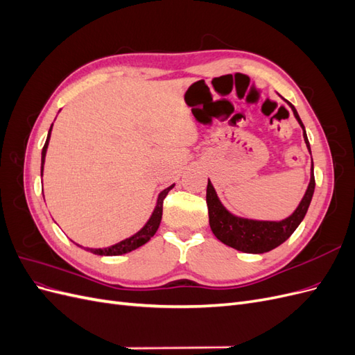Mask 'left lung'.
Here are the masks:
<instances>
[{
	"instance_id": "obj_1",
	"label": "left lung",
	"mask_w": 355,
	"mask_h": 355,
	"mask_svg": "<svg viewBox=\"0 0 355 355\" xmlns=\"http://www.w3.org/2000/svg\"><path fill=\"white\" fill-rule=\"evenodd\" d=\"M287 102V101H286ZM290 108L293 111V115L297 120L299 125L302 127L304 132V141L306 144L308 153L311 154V146L308 142V136L305 132L304 123L300 121V116L295 106L287 102ZM313 159V157H311ZM315 189V179H314V164H311V178L309 184L305 191V194L297 204L295 211L283 220H257V219H247L237 216V214L231 213L227 207L223 206L219 200L216 189L213 188L211 182H207V207H209V223L211 232L214 234L219 241L227 244L235 250H240L244 253H265L270 252L275 247L283 244L290 235L295 232L299 227L300 222L304 220L308 207L313 200Z\"/></svg>"
}]
</instances>
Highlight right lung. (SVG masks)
I'll list each match as a JSON object with an SVG mask.
<instances>
[{
    "label": "right lung",
    "mask_w": 355,
    "mask_h": 355,
    "mask_svg": "<svg viewBox=\"0 0 355 355\" xmlns=\"http://www.w3.org/2000/svg\"><path fill=\"white\" fill-rule=\"evenodd\" d=\"M51 128L53 124L49 130L47 135V141L44 144V148H42V153H41V178H42V171H44V161H46V154H47V148H49V141H50V135H51ZM175 187L170 185L168 188L163 189L158 194L157 198V204H155V209L151 214V218L148 219V222L144 225V228L139 230L136 234H133L132 237H128L120 243L108 245V247H102V249H90V247H85V250H89L94 254H99V256H120L124 253H128L132 250H136L137 247L144 245L145 243H148L151 240V237H154V234L157 232L158 227H159V222H161V216H163V201L166 198V196L168 194V191ZM78 245V244H77ZM81 247V245H80Z\"/></svg>",
    "instance_id": "add662e5"
}]
</instances>
